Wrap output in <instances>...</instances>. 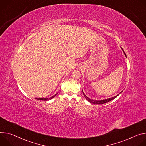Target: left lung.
<instances>
[{
    "instance_id": "8db88e82",
    "label": "left lung",
    "mask_w": 146,
    "mask_h": 146,
    "mask_svg": "<svg viewBox=\"0 0 146 146\" xmlns=\"http://www.w3.org/2000/svg\"><path fill=\"white\" fill-rule=\"evenodd\" d=\"M122 48V51H123V53H124V54H125V57H126V54H125V53L124 52V51H123V50L122 49V48ZM82 92H83V94H84V96H85V98H86V99L89 102H90V103H93V104H104V103H107V102H110V101H111V100H113V99H115L120 94V93H121L122 92H122H121L119 94H118L117 95H116L115 96H114V97H112V98H108V99H103V100H93V99H90V98H89L88 97H87L86 96V95L84 93V92H83V90H82Z\"/></svg>"
}]
</instances>
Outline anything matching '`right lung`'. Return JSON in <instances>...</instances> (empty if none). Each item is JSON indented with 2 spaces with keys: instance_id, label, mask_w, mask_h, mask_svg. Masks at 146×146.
I'll use <instances>...</instances> for the list:
<instances>
[{
  "instance_id": "add662e5",
  "label": "right lung",
  "mask_w": 146,
  "mask_h": 146,
  "mask_svg": "<svg viewBox=\"0 0 146 146\" xmlns=\"http://www.w3.org/2000/svg\"><path fill=\"white\" fill-rule=\"evenodd\" d=\"M57 94V93L55 94L54 96L50 97V98H36V99H38V100H44V101H47V100H51L53 98H54V97Z\"/></svg>"
}]
</instances>
